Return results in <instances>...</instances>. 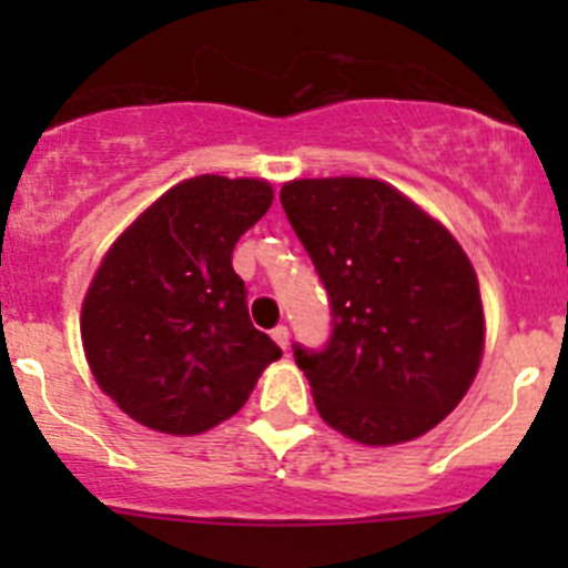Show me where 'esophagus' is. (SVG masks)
Wrapping results in <instances>:
<instances>
[{
  "label": "esophagus",
  "instance_id": "34e87169",
  "mask_svg": "<svg viewBox=\"0 0 568 568\" xmlns=\"http://www.w3.org/2000/svg\"><path fill=\"white\" fill-rule=\"evenodd\" d=\"M272 337H274V343H277L280 348H288V343H291V332H288V326H274L272 329Z\"/></svg>",
  "mask_w": 568,
  "mask_h": 568
}]
</instances>
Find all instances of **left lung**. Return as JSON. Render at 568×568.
I'll use <instances>...</instances> for the list:
<instances>
[{"instance_id": "left-lung-1", "label": "left lung", "mask_w": 568, "mask_h": 568, "mask_svg": "<svg viewBox=\"0 0 568 568\" xmlns=\"http://www.w3.org/2000/svg\"><path fill=\"white\" fill-rule=\"evenodd\" d=\"M280 200L335 316L324 352H294L318 415L343 437L382 448L432 432L484 357V302L467 252L376 178H296Z\"/></svg>"}]
</instances>
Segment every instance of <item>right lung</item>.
Segmentation results:
<instances>
[{
  "mask_svg": "<svg viewBox=\"0 0 568 568\" xmlns=\"http://www.w3.org/2000/svg\"><path fill=\"white\" fill-rule=\"evenodd\" d=\"M272 200L263 178H186L101 257L79 316L84 357L95 385L140 426L173 437L209 432L283 357L252 326L231 263Z\"/></svg>",
  "mask_w": 568,
  "mask_h": 568,
  "instance_id": "add662e5",
  "label": "right lung"
}]
</instances>
